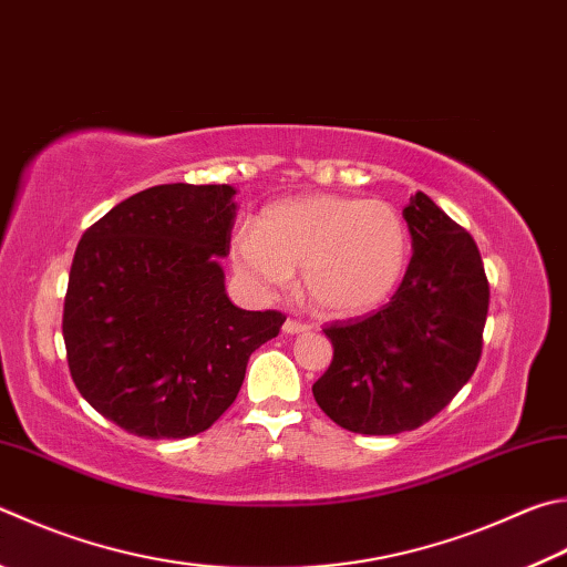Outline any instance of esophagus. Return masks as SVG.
Listing matches in <instances>:
<instances>
[{
	"label": "esophagus",
	"mask_w": 567,
	"mask_h": 567,
	"mask_svg": "<svg viewBox=\"0 0 567 567\" xmlns=\"http://www.w3.org/2000/svg\"><path fill=\"white\" fill-rule=\"evenodd\" d=\"M307 329L310 327H307L305 322H297V319H287V322L282 324L285 334H300V332H307Z\"/></svg>",
	"instance_id": "1"
}]
</instances>
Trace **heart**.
Wrapping results in <instances>:
<instances>
[{"label":"heart","instance_id":"b5f03b06","mask_svg":"<svg viewBox=\"0 0 567 567\" xmlns=\"http://www.w3.org/2000/svg\"><path fill=\"white\" fill-rule=\"evenodd\" d=\"M409 225L386 200L300 195L265 208L230 238L235 272L255 290H277L300 267L319 312L357 317L396 290L409 265Z\"/></svg>","mask_w":567,"mask_h":567}]
</instances>
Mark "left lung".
Returning a JSON list of instances; mask_svg holds the SVG:
<instances>
[{"instance_id": "8db88e82", "label": "left lung", "mask_w": 567, "mask_h": 567, "mask_svg": "<svg viewBox=\"0 0 567 567\" xmlns=\"http://www.w3.org/2000/svg\"><path fill=\"white\" fill-rule=\"evenodd\" d=\"M411 262L391 302L324 329L332 364L312 386L347 431L391 436L436 416L476 372L488 280L471 235L424 193L404 208Z\"/></svg>"}]
</instances>
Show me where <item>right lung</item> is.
<instances>
[{
    "mask_svg": "<svg viewBox=\"0 0 567 567\" xmlns=\"http://www.w3.org/2000/svg\"><path fill=\"white\" fill-rule=\"evenodd\" d=\"M233 185H153L81 235L64 300L69 372L128 434L188 439L228 409L282 312L240 310L225 292Z\"/></svg>",
    "mask_w": 567,
    "mask_h": 567,
    "instance_id": "add662e5",
    "label": "right lung"
}]
</instances>
